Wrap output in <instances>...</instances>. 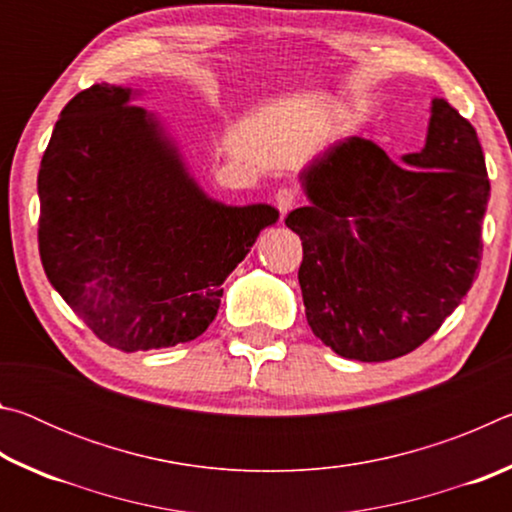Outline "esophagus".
Masks as SVG:
<instances>
[{
	"label": "esophagus",
	"mask_w": 512,
	"mask_h": 512,
	"mask_svg": "<svg viewBox=\"0 0 512 512\" xmlns=\"http://www.w3.org/2000/svg\"><path fill=\"white\" fill-rule=\"evenodd\" d=\"M300 201V194H298V189L296 187H289V185H284V187H280L275 192V205H277V210H280V214L284 216L287 214L291 207H296V203Z\"/></svg>",
	"instance_id": "34e87169"
}]
</instances>
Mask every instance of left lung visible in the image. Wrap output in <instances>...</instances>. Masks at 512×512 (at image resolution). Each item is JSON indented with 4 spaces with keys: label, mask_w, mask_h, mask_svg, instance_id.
<instances>
[{
    "label": "left lung",
    "mask_w": 512,
    "mask_h": 512,
    "mask_svg": "<svg viewBox=\"0 0 512 512\" xmlns=\"http://www.w3.org/2000/svg\"><path fill=\"white\" fill-rule=\"evenodd\" d=\"M300 180L309 205L284 223L302 241L311 332L357 361L420 348L461 305L481 264L490 180L474 126L433 99L427 144L402 164L348 137Z\"/></svg>",
    "instance_id": "8db88e82"
}]
</instances>
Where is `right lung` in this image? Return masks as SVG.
Returning a JSON list of instances; mask_svg holds the SVG:
<instances>
[{
  "label": "right lung",
  "mask_w": 512,
  "mask_h": 512,
  "mask_svg": "<svg viewBox=\"0 0 512 512\" xmlns=\"http://www.w3.org/2000/svg\"><path fill=\"white\" fill-rule=\"evenodd\" d=\"M133 97L110 83L76 94L38 173V246L51 287L121 352L201 336L225 277L280 216L271 205L205 196Z\"/></svg>",
  "instance_id": "add662e5"
}]
</instances>
